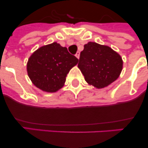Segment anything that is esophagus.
Instances as JSON below:
<instances>
[{
	"mask_svg": "<svg viewBox=\"0 0 148 148\" xmlns=\"http://www.w3.org/2000/svg\"><path fill=\"white\" fill-rule=\"evenodd\" d=\"M79 55H80V53L78 51V52H77V53L75 54V56L77 59H79Z\"/></svg>",
	"mask_w": 148,
	"mask_h": 148,
	"instance_id": "34e87169",
	"label": "esophagus"
}]
</instances>
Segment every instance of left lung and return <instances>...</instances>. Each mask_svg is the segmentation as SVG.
<instances>
[{
	"instance_id": "obj_1",
	"label": "left lung",
	"mask_w": 148,
	"mask_h": 148,
	"mask_svg": "<svg viewBox=\"0 0 148 148\" xmlns=\"http://www.w3.org/2000/svg\"><path fill=\"white\" fill-rule=\"evenodd\" d=\"M78 67L88 84L100 89L115 81L122 69V58L110 47L95 42L84 46Z\"/></svg>"
}]
</instances>
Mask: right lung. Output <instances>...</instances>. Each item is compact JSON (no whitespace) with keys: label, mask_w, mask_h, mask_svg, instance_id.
Masks as SVG:
<instances>
[{"label":"right lung","mask_w":148,"mask_h":148,"mask_svg":"<svg viewBox=\"0 0 148 148\" xmlns=\"http://www.w3.org/2000/svg\"><path fill=\"white\" fill-rule=\"evenodd\" d=\"M78 61L66 48L54 42L39 48L30 56L28 77L41 90L55 92L64 86L67 74Z\"/></svg>","instance_id":"obj_1"}]
</instances>
